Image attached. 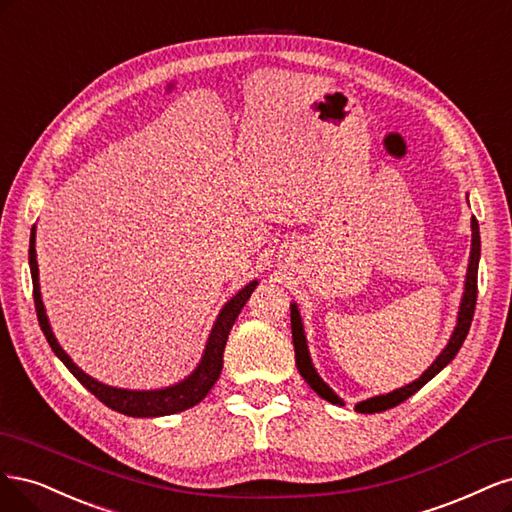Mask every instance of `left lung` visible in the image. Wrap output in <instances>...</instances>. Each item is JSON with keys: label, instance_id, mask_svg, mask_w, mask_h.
I'll return each mask as SVG.
<instances>
[{"label": "left lung", "instance_id": "obj_1", "mask_svg": "<svg viewBox=\"0 0 512 512\" xmlns=\"http://www.w3.org/2000/svg\"><path fill=\"white\" fill-rule=\"evenodd\" d=\"M478 259H481V234H478V221L472 217V253H470V266H468V276H466V293H464V300H461L457 327H455V332H453V336H451V340L447 344V349L440 353V357L417 378L415 383H410V385H406L402 389H395V391H391L387 395H376V398H370L366 402H359L355 406V410H359V412H383L387 408L398 406L404 400H408L412 393H417L427 381H432V378L444 366L451 364V359L461 349V344H464V340L468 336V329L472 325L474 308H476V293H478V285H476ZM291 334H293V349H295V366H298L300 374L304 376V381L312 389H315L323 400L332 402V404H342V400L338 398V395L323 383V378L317 374L315 368H312V361H310V355H308V346H306V336H304V327H302V319H300L298 306H295V304H291Z\"/></svg>", "mask_w": 512, "mask_h": 512}]
</instances>
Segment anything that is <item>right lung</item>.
Returning a JSON list of instances; mask_svg holds the SVG:
<instances>
[{
  "mask_svg": "<svg viewBox=\"0 0 512 512\" xmlns=\"http://www.w3.org/2000/svg\"><path fill=\"white\" fill-rule=\"evenodd\" d=\"M29 268H31V280H34V304H36V312H38V323L42 327L48 344H51V349L63 361L65 368H68L78 378V381L95 395L97 400L104 402L112 410L123 412V415H127V417L174 415V412L187 410L195 404H200L206 398V393L212 389L214 383H217V378L223 370V351H225L227 336H229V332H232L234 321L238 319L242 306L246 304V300L251 298V293L257 285V280H253V283H249L242 291H238L234 298L223 306L221 315L210 332L200 366H197V370L189 378H185L183 383H178L174 387H166V389H157V391H127V389L102 385V383H97L95 378L87 376L55 340V336L51 332V325H48V319H46L42 298H40L34 229H31V238H29Z\"/></svg>",
  "mask_w": 512,
  "mask_h": 512,
  "instance_id": "1",
  "label": "right lung"
}]
</instances>
